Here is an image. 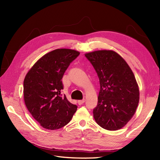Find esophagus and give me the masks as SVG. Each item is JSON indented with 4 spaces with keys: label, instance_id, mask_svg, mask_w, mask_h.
Instances as JSON below:
<instances>
[{
    "label": "esophagus",
    "instance_id": "obj_1",
    "mask_svg": "<svg viewBox=\"0 0 160 160\" xmlns=\"http://www.w3.org/2000/svg\"><path fill=\"white\" fill-rule=\"evenodd\" d=\"M84 102H85V99H81V100H79L78 101H77V103H78L79 105H82Z\"/></svg>",
    "mask_w": 160,
    "mask_h": 160
}]
</instances>
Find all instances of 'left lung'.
I'll use <instances>...</instances> for the list:
<instances>
[{
  "label": "left lung",
  "instance_id": "1",
  "mask_svg": "<svg viewBox=\"0 0 160 160\" xmlns=\"http://www.w3.org/2000/svg\"><path fill=\"white\" fill-rule=\"evenodd\" d=\"M85 55L99 79L98 103L93 111L95 122L107 130L122 128L133 116L139 100L132 69L113 51H96Z\"/></svg>",
  "mask_w": 160,
  "mask_h": 160
}]
</instances>
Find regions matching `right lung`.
<instances>
[{"instance_id":"add662e5","label":"right lung","mask_w":160,"mask_h":160,"mask_svg":"<svg viewBox=\"0 0 160 160\" xmlns=\"http://www.w3.org/2000/svg\"><path fill=\"white\" fill-rule=\"evenodd\" d=\"M80 52L58 49L38 60L24 79L23 93L26 107L42 128L55 130L68 123L77 106L62 96V78L71 62Z\"/></svg>"}]
</instances>
